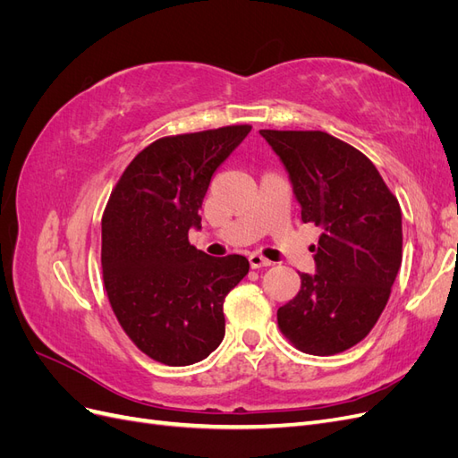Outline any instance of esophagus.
I'll use <instances>...</instances> for the list:
<instances>
[{"mask_svg":"<svg viewBox=\"0 0 458 458\" xmlns=\"http://www.w3.org/2000/svg\"><path fill=\"white\" fill-rule=\"evenodd\" d=\"M248 261H250L252 269H261V267H269V266H271L269 259H266L261 254H256V252L250 254V258H248Z\"/></svg>","mask_w":458,"mask_h":458,"instance_id":"obj_1","label":"esophagus"}]
</instances>
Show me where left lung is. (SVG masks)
I'll list each match as a JSON object with an SVG mask.
<instances>
[{
	"mask_svg": "<svg viewBox=\"0 0 458 458\" xmlns=\"http://www.w3.org/2000/svg\"><path fill=\"white\" fill-rule=\"evenodd\" d=\"M281 158L303 224L321 227L315 273L276 311L281 332L310 355L361 342L384 311L401 267V208L374 164L325 131L259 130Z\"/></svg>",
	"mask_w": 458,
	"mask_h": 458,
	"instance_id": "1",
	"label": "left lung"
}]
</instances>
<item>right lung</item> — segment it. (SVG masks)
Segmentation results:
<instances>
[{"instance_id": "obj_1", "label": "right lung", "mask_w": 458, "mask_h": 458, "mask_svg": "<svg viewBox=\"0 0 458 458\" xmlns=\"http://www.w3.org/2000/svg\"><path fill=\"white\" fill-rule=\"evenodd\" d=\"M250 126L162 137L122 174L101 221L110 306L131 342L170 367L199 363L225 336L224 300L250 269L244 256L212 258L189 242L214 172Z\"/></svg>"}]
</instances>
